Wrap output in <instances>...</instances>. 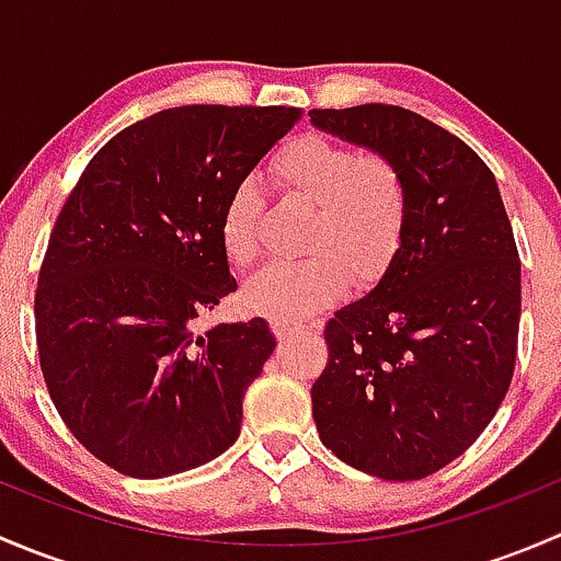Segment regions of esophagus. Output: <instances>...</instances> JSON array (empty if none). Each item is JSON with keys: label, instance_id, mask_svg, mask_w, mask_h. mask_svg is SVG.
Segmentation results:
<instances>
[{"label": "esophagus", "instance_id": "obj_1", "mask_svg": "<svg viewBox=\"0 0 561 561\" xmlns=\"http://www.w3.org/2000/svg\"><path fill=\"white\" fill-rule=\"evenodd\" d=\"M271 328H274V333L279 339H287V336H293V333L304 331V325H298V322H290V320H274L271 322Z\"/></svg>", "mask_w": 561, "mask_h": 561}]
</instances>
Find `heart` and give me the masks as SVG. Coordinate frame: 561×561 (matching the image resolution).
Segmentation results:
<instances>
[{
	"instance_id": "heart-1",
	"label": "heart",
	"mask_w": 561,
	"mask_h": 561,
	"mask_svg": "<svg viewBox=\"0 0 561 561\" xmlns=\"http://www.w3.org/2000/svg\"><path fill=\"white\" fill-rule=\"evenodd\" d=\"M271 181L287 201L314 208L307 249L314 257L293 265H271L244 290L252 312L276 320H304L336 301L347 287L342 262L366 279L393 257L407 217L410 186L393 160L382 154L358 157L350 146L322 135H298L271 160ZM263 201L252 181H241L228 195L219 219V239L230 263L257 257V228Z\"/></svg>"
}]
</instances>
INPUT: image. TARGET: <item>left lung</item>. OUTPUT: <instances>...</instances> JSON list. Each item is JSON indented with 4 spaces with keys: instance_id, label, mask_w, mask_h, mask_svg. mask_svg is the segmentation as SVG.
<instances>
[{
    "instance_id": "obj_1",
    "label": "left lung",
    "mask_w": 561,
    "mask_h": 561,
    "mask_svg": "<svg viewBox=\"0 0 561 561\" xmlns=\"http://www.w3.org/2000/svg\"><path fill=\"white\" fill-rule=\"evenodd\" d=\"M388 157L410 217L386 274L328 320L312 386L322 445L382 480H421L483 434L513 380L522 260L494 173L439 124L396 105L312 111Z\"/></svg>"
}]
</instances>
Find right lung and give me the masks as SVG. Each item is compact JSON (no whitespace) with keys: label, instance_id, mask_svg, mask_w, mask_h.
<instances>
[{"label":"right lung","instance_id":"right-lung-1","mask_svg":"<svg viewBox=\"0 0 561 561\" xmlns=\"http://www.w3.org/2000/svg\"><path fill=\"white\" fill-rule=\"evenodd\" d=\"M298 107L181 105L111 138L61 206L35 293L39 369L72 437L129 478L230 448L276 342L195 320L236 293L219 219Z\"/></svg>","mask_w":561,"mask_h":561}]
</instances>
